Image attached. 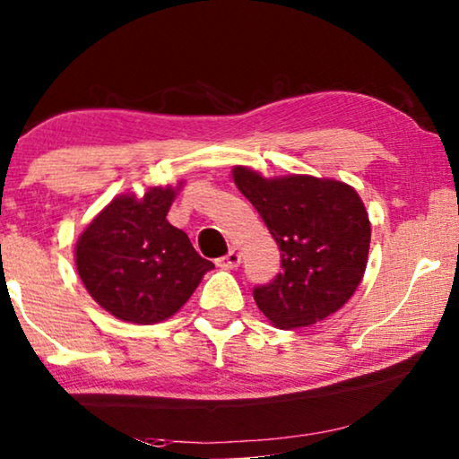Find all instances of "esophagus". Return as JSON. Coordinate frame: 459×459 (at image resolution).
Instances as JSON below:
<instances>
[{"label": "esophagus", "mask_w": 459, "mask_h": 459, "mask_svg": "<svg viewBox=\"0 0 459 459\" xmlns=\"http://www.w3.org/2000/svg\"><path fill=\"white\" fill-rule=\"evenodd\" d=\"M216 264H218V266H221V268H229V270H232V268H237L238 264H241V255H238L237 251L232 249V251H229L227 255L221 257V260H216Z\"/></svg>", "instance_id": "1"}]
</instances>
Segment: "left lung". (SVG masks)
<instances>
[{
    "instance_id": "left-lung-1",
    "label": "left lung",
    "mask_w": 459,
    "mask_h": 459,
    "mask_svg": "<svg viewBox=\"0 0 459 459\" xmlns=\"http://www.w3.org/2000/svg\"><path fill=\"white\" fill-rule=\"evenodd\" d=\"M232 178L281 249V273L254 289L264 316L279 328H301L343 307L370 249V221L356 189L307 174L264 178L245 166L232 168Z\"/></svg>"
}]
</instances>
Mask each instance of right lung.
Masks as SVG:
<instances>
[{
    "label": "right lung",
    "instance_id": "add662e5",
    "mask_svg": "<svg viewBox=\"0 0 459 459\" xmlns=\"http://www.w3.org/2000/svg\"><path fill=\"white\" fill-rule=\"evenodd\" d=\"M178 186H152L141 199L114 197L76 241L82 285L118 320L156 325L170 318L214 268L186 232L166 221Z\"/></svg>",
    "mask_w": 459,
    "mask_h": 459
}]
</instances>
